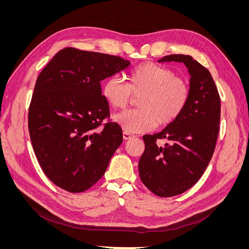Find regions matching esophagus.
I'll return each mask as SVG.
<instances>
[{
    "label": "esophagus",
    "mask_w": 249,
    "mask_h": 249,
    "mask_svg": "<svg viewBox=\"0 0 249 249\" xmlns=\"http://www.w3.org/2000/svg\"><path fill=\"white\" fill-rule=\"evenodd\" d=\"M123 137H124V140H129V139H131V138H133V137H134V135H133V134H131V133L124 132V133H123Z\"/></svg>",
    "instance_id": "obj_1"
}]
</instances>
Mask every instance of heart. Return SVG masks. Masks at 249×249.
Here are the masks:
<instances>
[{
	"instance_id": "1",
	"label": "heart",
	"mask_w": 249,
	"mask_h": 249,
	"mask_svg": "<svg viewBox=\"0 0 249 249\" xmlns=\"http://www.w3.org/2000/svg\"><path fill=\"white\" fill-rule=\"evenodd\" d=\"M102 93L114 109L124 108L133 95H140L137 109L120 112L114 115V120L124 132L142 133L175 122L189 101L190 87L175 71L147 62L130 71L127 83L117 76L108 78Z\"/></svg>"
}]
</instances>
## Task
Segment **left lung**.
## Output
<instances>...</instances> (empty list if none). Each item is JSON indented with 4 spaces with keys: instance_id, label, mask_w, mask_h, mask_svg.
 I'll list each match as a JSON object with an SVG mask.
<instances>
[{
    "instance_id": "left-lung-1",
    "label": "left lung",
    "mask_w": 249,
    "mask_h": 249,
    "mask_svg": "<svg viewBox=\"0 0 249 249\" xmlns=\"http://www.w3.org/2000/svg\"><path fill=\"white\" fill-rule=\"evenodd\" d=\"M159 62H182L190 74V96L183 113L163 131L143 136L138 169L142 183L157 196L170 197L196 184L213 156L219 133L220 96L210 71L188 55ZM167 140L165 145L157 140Z\"/></svg>"
}]
</instances>
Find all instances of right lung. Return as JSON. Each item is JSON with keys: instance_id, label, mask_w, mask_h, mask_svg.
<instances>
[{"instance_id": "obj_1", "label": "right lung", "mask_w": 249, "mask_h": 249, "mask_svg": "<svg viewBox=\"0 0 249 249\" xmlns=\"http://www.w3.org/2000/svg\"><path fill=\"white\" fill-rule=\"evenodd\" d=\"M130 65L118 56L65 48L36 80L28 114L30 138L42 171L71 193L88 190L106 171L123 142L109 122L101 81Z\"/></svg>"}]
</instances>
